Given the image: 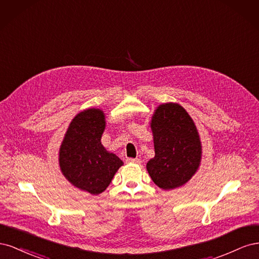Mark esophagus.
Wrapping results in <instances>:
<instances>
[{
	"label": "esophagus",
	"mask_w": 259,
	"mask_h": 259,
	"mask_svg": "<svg viewBox=\"0 0 259 259\" xmlns=\"http://www.w3.org/2000/svg\"><path fill=\"white\" fill-rule=\"evenodd\" d=\"M128 163H135V164H140L142 163V161H140V159H132V158H128L126 160Z\"/></svg>",
	"instance_id": "34e87169"
}]
</instances>
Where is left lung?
<instances>
[{
    "mask_svg": "<svg viewBox=\"0 0 259 259\" xmlns=\"http://www.w3.org/2000/svg\"><path fill=\"white\" fill-rule=\"evenodd\" d=\"M150 126L155 155L147 163L149 175L164 190L185 185L198 170L202 156L191 116L178 104H163L155 109Z\"/></svg>",
    "mask_w": 259,
    "mask_h": 259,
    "instance_id": "1",
    "label": "left lung"
}]
</instances>
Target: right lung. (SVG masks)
Segmentation results:
<instances>
[{
    "mask_svg": "<svg viewBox=\"0 0 259 259\" xmlns=\"http://www.w3.org/2000/svg\"><path fill=\"white\" fill-rule=\"evenodd\" d=\"M105 127L104 111L86 109L73 117L59 149L62 175L74 187L94 195L107 189L123 165L119 156L101 145Z\"/></svg>",
    "mask_w": 259,
    "mask_h": 259,
    "instance_id": "add662e5",
    "label": "right lung"
}]
</instances>
